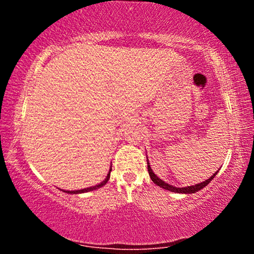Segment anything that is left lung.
<instances>
[{"label":"left lung","instance_id":"left-lung-1","mask_svg":"<svg viewBox=\"0 0 254 254\" xmlns=\"http://www.w3.org/2000/svg\"><path fill=\"white\" fill-rule=\"evenodd\" d=\"M148 172H149V176L151 178V180L154 182V184H156V185L160 186V188L165 189V190H168V191H172V192H177V193H194V192L202 190V189L205 188V186L208 185V184L210 183L212 179H214V177L217 174V172H216V173H215L214 176H211L210 178H209L208 180H205V182H203V183L196 184V185L188 186V188H174V186H172V185H170V184L165 183L164 180H161L159 177H156L155 174L153 173V171H151V168L149 166V162H148Z\"/></svg>","mask_w":254,"mask_h":254}]
</instances>
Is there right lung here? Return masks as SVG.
I'll return each instance as SVG.
<instances>
[{"mask_svg":"<svg viewBox=\"0 0 254 254\" xmlns=\"http://www.w3.org/2000/svg\"><path fill=\"white\" fill-rule=\"evenodd\" d=\"M111 171H112V168H110V172H109V174H107L106 179H105L103 183H100V184H99V185H97V186H92V188L82 189V190H76V191H64V192H66V193H82V192H88V191H93V190H95V189H99V188H101V186H104L105 184H106L107 182H109Z\"/></svg>","mask_w":254,"mask_h":254,"instance_id":"obj_1","label":"right lung"}]
</instances>
